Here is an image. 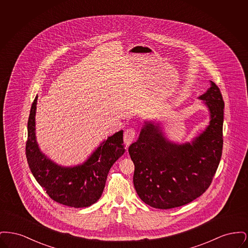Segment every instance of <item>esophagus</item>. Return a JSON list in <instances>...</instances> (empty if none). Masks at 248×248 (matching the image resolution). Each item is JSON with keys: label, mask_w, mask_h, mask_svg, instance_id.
I'll return each mask as SVG.
<instances>
[{"label": "esophagus", "mask_w": 248, "mask_h": 248, "mask_svg": "<svg viewBox=\"0 0 248 248\" xmlns=\"http://www.w3.org/2000/svg\"><path fill=\"white\" fill-rule=\"evenodd\" d=\"M136 138V131L132 128L126 130L124 133V143L126 146V148L133 142Z\"/></svg>", "instance_id": "obj_1"}]
</instances>
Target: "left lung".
I'll use <instances>...</instances> for the list:
<instances>
[{"instance_id": "left-lung-1", "label": "left lung", "mask_w": 248, "mask_h": 248, "mask_svg": "<svg viewBox=\"0 0 248 248\" xmlns=\"http://www.w3.org/2000/svg\"><path fill=\"white\" fill-rule=\"evenodd\" d=\"M198 96L208 110V125L189 142L171 140L157 119L145 120L128 152L135 165L134 186L148 205L175 208L195 200L211 184L222 154L224 102L216 85Z\"/></svg>"}]
</instances>
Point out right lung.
<instances>
[{"label":"right lung","instance_id":"1","mask_svg":"<svg viewBox=\"0 0 248 248\" xmlns=\"http://www.w3.org/2000/svg\"><path fill=\"white\" fill-rule=\"evenodd\" d=\"M37 99L28 121L26 155L30 169L49 197L61 204L81 208L92 205L101 197L112 165L124 154L123 131L101 142L88 158L79 165H59L44 154L36 138Z\"/></svg>","mask_w":248,"mask_h":248}]
</instances>
